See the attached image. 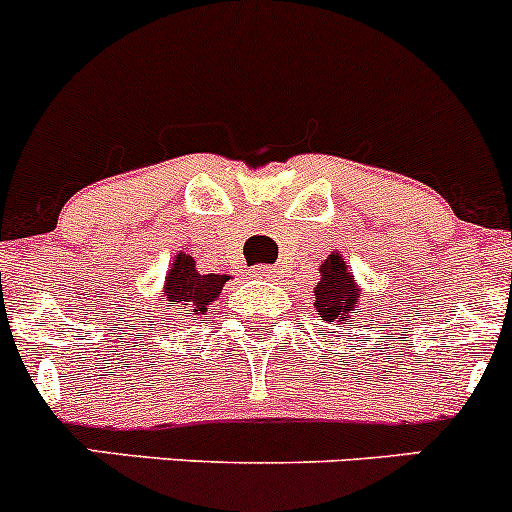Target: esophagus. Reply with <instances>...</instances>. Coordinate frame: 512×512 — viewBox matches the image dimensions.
I'll use <instances>...</instances> for the list:
<instances>
[{
    "mask_svg": "<svg viewBox=\"0 0 512 512\" xmlns=\"http://www.w3.org/2000/svg\"><path fill=\"white\" fill-rule=\"evenodd\" d=\"M252 275H255L257 280H272V277H275V270H272V267H267V265H260V267H255V270H252Z\"/></svg>",
    "mask_w": 512,
    "mask_h": 512,
    "instance_id": "1",
    "label": "esophagus"
}]
</instances>
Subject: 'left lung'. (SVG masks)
<instances>
[{"instance_id":"left-lung-1","label":"left lung","mask_w":512,"mask_h":512,"mask_svg":"<svg viewBox=\"0 0 512 512\" xmlns=\"http://www.w3.org/2000/svg\"><path fill=\"white\" fill-rule=\"evenodd\" d=\"M361 287L354 280L344 255L332 252L319 265V282L314 285V307L327 324H347L359 307Z\"/></svg>"}]
</instances>
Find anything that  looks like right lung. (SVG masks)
<instances>
[{
	"label": "right lung",
	"instance_id": "1",
	"mask_svg": "<svg viewBox=\"0 0 512 512\" xmlns=\"http://www.w3.org/2000/svg\"><path fill=\"white\" fill-rule=\"evenodd\" d=\"M227 280L230 275H215V272L203 275L195 265V257L175 252L160 287V302L168 312L180 314L183 319L203 317L210 304L220 297Z\"/></svg>",
	"mask_w": 512,
	"mask_h": 512
}]
</instances>
